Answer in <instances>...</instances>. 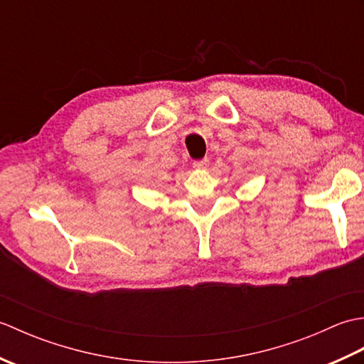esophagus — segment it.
Masks as SVG:
<instances>
[{"mask_svg": "<svg viewBox=\"0 0 364 364\" xmlns=\"http://www.w3.org/2000/svg\"><path fill=\"white\" fill-rule=\"evenodd\" d=\"M194 168H197V170H202V168H206L208 166H210V159L208 158H203V159H200V161H194Z\"/></svg>", "mask_w": 364, "mask_h": 364, "instance_id": "obj_1", "label": "esophagus"}]
</instances>
